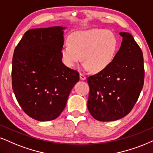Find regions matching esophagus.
<instances>
[{"label": "esophagus", "mask_w": 153, "mask_h": 153, "mask_svg": "<svg viewBox=\"0 0 153 153\" xmlns=\"http://www.w3.org/2000/svg\"><path fill=\"white\" fill-rule=\"evenodd\" d=\"M79 76H80V79L81 80H85L86 79V77L85 75H84V74H82V73H80Z\"/></svg>", "instance_id": "34e87169"}]
</instances>
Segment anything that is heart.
<instances>
[{"instance_id":"obj_1","label":"heart","mask_w":153,"mask_h":153,"mask_svg":"<svg viewBox=\"0 0 153 153\" xmlns=\"http://www.w3.org/2000/svg\"><path fill=\"white\" fill-rule=\"evenodd\" d=\"M118 48L115 34L103 29H92L72 34L69 42L62 45L61 54L68 67H74L84 59L83 69L94 72L106 69L114 62Z\"/></svg>"}]
</instances>
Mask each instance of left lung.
Wrapping results in <instances>:
<instances>
[{"instance_id":"left-lung-1","label":"left lung","mask_w":153,"mask_h":153,"mask_svg":"<svg viewBox=\"0 0 153 153\" xmlns=\"http://www.w3.org/2000/svg\"><path fill=\"white\" fill-rule=\"evenodd\" d=\"M121 45L106 69L88 77L87 108L95 119L114 121L133 108L144 84L143 52L129 33L121 32Z\"/></svg>"}]
</instances>
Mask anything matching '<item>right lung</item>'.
I'll return each instance as SVG.
<instances>
[{"label":"right lung","mask_w":153,"mask_h":153,"mask_svg":"<svg viewBox=\"0 0 153 153\" xmlns=\"http://www.w3.org/2000/svg\"><path fill=\"white\" fill-rule=\"evenodd\" d=\"M62 26L35 28L24 34L14 50L12 87L25 114L39 121L55 119L65 109L79 74L64 65Z\"/></svg>","instance_id":"1"}]
</instances>
